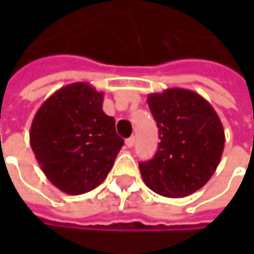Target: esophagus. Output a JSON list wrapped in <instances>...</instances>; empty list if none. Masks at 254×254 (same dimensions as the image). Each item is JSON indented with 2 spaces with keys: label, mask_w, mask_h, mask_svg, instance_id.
<instances>
[{
  "label": "esophagus",
  "mask_w": 254,
  "mask_h": 254,
  "mask_svg": "<svg viewBox=\"0 0 254 254\" xmlns=\"http://www.w3.org/2000/svg\"><path fill=\"white\" fill-rule=\"evenodd\" d=\"M125 144H127V148H132L133 145H134V137H129L127 138V141H125Z\"/></svg>",
  "instance_id": "esophagus-1"
}]
</instances>
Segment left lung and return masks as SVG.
Wrapping results in <instances>:
<instances>
[{
    "label": "left lung",
    "mask_w": 254,
    "mask_h": 254,
    "mask_svg": "<svg viewBox=\"0 0 254 254\" xmlns=\"http://www.w3.org/2000/svg\"><path fill=\"white\" fill-rule=\"evenodd\" d=\"M147 103L159 127L151 160L140 162L145 185L160 196L180 198L202 188L218 167L224 130L213 107L190 89L149 94Z\"/></svg>",
    "instance_id": "1"
}]
</instances>
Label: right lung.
I'll use <instances>...</instances> for the list:
<instances>
[{"label": "right lung", "mask_w": 254, "mask_h": 254, "mask_svg": "<svg viewBox=\"0 0 254 254\" xmlns=\"http://www.w3.org/2000/svg\"><path fill=\"white\" fill-rule=\"evenodd\" d=\"M30 144L47 180L67 194L99 187L124 145L116 120L103 111V92L67 84L36 111Z\"/></svg>", "instance_id": "right-lung-1"}]
</instances>
